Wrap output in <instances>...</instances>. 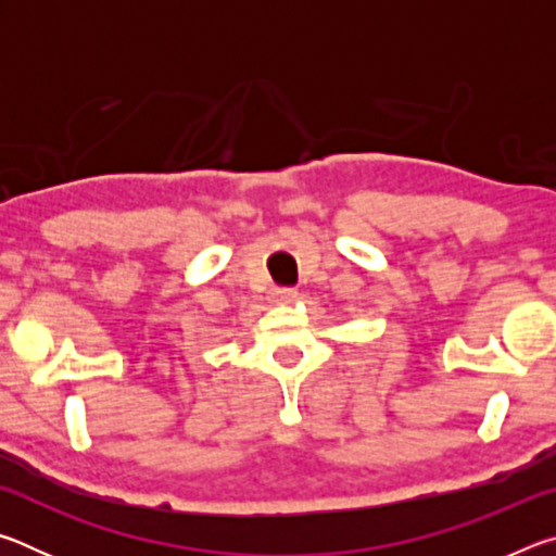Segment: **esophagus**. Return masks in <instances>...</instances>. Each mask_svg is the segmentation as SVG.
<instances>
[{
  "mask_svg": "<svg viewBox=\"0 0 556 556\" xmlns=\"http://www.w3.org/2000/svg\"><path fill=\"white\" fill-rule=\"evenodd\" d=\"M277 296L281 301H296L299 299V291L291 289V287H281V289H277Z\"/></svg>",
  "mask_w": 556,
  "mask_h": 556,
  "instance_id": "obj_1",
  "label": "esophagus"
}]
</instances>
